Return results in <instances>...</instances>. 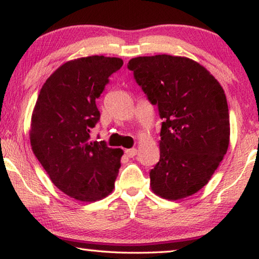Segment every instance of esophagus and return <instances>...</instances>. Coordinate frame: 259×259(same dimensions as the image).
Instances as JSON below:
<instances>
[{"instance_id":"34e87169","label":"esophagus","mask_w":259,"mask_h":259,"mask_svg":"<svg viewBox=\"0 0 259 259\" xmlns=\"http://www.w3.org/2000/svg\"><path fill=\"white\" fill-rule=\"evenodd\" d=\"M137 152H138V150L135 149V148H131V149H126L125 150L126 156H127V157H130V158H133L134 156L137 155Z\"/></svg>"}]
</instances>
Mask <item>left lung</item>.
<instances>
[{
    "label": "left lung",
    "mask_w": 259,
    "mask_h": 259,
    "mask_svg": "<svg viewBox=\"0 0 259 259\" xmlns=\"http://www.w3.org/2000/svg\"><path fill=\"white\" fill-rule=\"evenodd\" d=\"M127 67L163 119L159 162L150 171L152 192L172 201L197 193L230 145L223 87L205 67L187 57H135Z\"/></svg>",
    "instance_id": "8db88e82"
}]
</instances>
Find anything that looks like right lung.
Returning a JSON list of instances; mask_svg holds the SVG:
<instances>
[{
	"mask_svg": "<svg viewBox=\"0 0 259 259\" xmlns=\"http://www.w3.org/2000/svg\"><path fill=\"white\" fill-rule=\"evenodd\" d=\"M122 64L97 55L64 63L46 80L33 110L34 155L53 184L78 201L102 200L114 188L124 152L90 139L101 116L96 99Z\"/></svg>",
	"mask_w": 259,
	"mask_h": 259,
	"instance_id": "right-lung-1",
	"label": "right lung"
}]
</instances>
